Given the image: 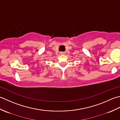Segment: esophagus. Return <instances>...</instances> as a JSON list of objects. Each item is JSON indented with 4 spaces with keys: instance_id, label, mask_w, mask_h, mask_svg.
Returning <instances> with one entry per match:
<instances>
[{
    "instance_id": "obj_1",
    "label": "esophagus",
    "mask_w": 120,
    "mask_h": 120,
    "mask_svg": "<svg viewBox=\"0 0 120 120\" xmlns=\"http://www.w3.org/2000/svg\"><path fill=\"white\" fill-rule=\"evenodd\" d=\"M60 54L61 55H64V54H65V53L63 52H60Z\"/></svg>"
}]
</instances>
